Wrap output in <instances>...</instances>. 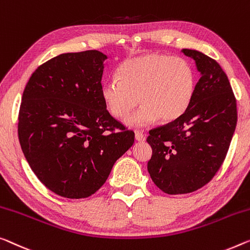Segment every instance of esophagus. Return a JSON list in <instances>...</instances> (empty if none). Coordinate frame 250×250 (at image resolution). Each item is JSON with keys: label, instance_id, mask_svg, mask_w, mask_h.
Returning a JSON list of instances; mask_svg holds the SVG:
<instances>
[{"label": "esophagus", "instance_id": "obj_1", "mask_svg": "<svg viewBox=\"0 0 250 250\" xmlns=\"http://www.w3.org/2000/svg\"><path fill=\"white\" fill-rule=\"evenodd\" d=\"M135 137H136L137 141H145V140H146V136H145V133L141 132V131H136Z\"/></svg>", "mask_w": 250, "mask_h": 250}]
</instances>
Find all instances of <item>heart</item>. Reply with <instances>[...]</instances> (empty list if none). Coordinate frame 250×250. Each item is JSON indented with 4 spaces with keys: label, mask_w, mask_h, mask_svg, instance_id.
<instances>
[{
    "label": "heart",
    "mask_w": 250,
    "mask_h": 250,
    "mask_svg": "<svg viewBox=\"0 0 250 250\" xmlns=\"http://www.w3.org/2000/svg\"><path fill=\"white\" fill-rule=\"evenodd\" d=\"M196 77L192 65L183 58L151 53L129 58L119 66L117 78L104 81L101 95L106 110L129 125H145L159 118L172 122L188 110L195 92Z\"/></svg>",
    "instance_id": "obj_1"
}]
</instances>
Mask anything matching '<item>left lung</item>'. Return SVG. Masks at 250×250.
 <instances>
[{
	"label": "left lung",
	"mask_w": 250,
	"mask_h": 250,
	"mask_svg": "<svg viewBox=\"0 0 250 250\" xmlns=\"http://www.w3.org/2000/svg\"><path fill=\"white\" fill-rule=\"evenodd\" d=\"M201 77L192 102L180 118L149 131L148 172L167 194H186L208 184L222 165L237 125V101L214 59L183 49Z\"/></svg>",
	"instance_id": "1"
}]
</instances>
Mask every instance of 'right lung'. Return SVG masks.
Listing matches in <instances>:
<instances>
[{
	"label": "right lung",
	"mask_w": 250,
	"mask_h": 250,
	"mask_svg": "<svg viewBox=\"0 0 250 250\" xmlns=\"http://www.w3.org/2000/svg\"><path fill=\"white\" fill-rule=\"evenodd\" d=\"M105 59L98 50L56 56L32 73L22 95L18 136L24 157L48 189L67 199L99 191L135 141L103 102Z\"/></svg>",
	"instance_id": "1"
}]
</instances>
